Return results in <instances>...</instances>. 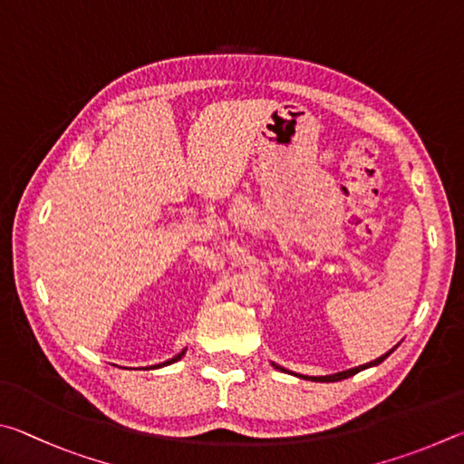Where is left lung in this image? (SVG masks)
<instances>
[{"mask_svg":"<svg viewBox=\"0 0 464 464\" xmlns=\"http://www.w3.org/2000/svg\"><path fill=\"white\" fill-rule=\"evenodd\" d=\"M393 353V348L389 353H385L383 356H379V359H375V361H371V362H367V364H361V367H354V369H346V371H340V372H334V375H324V377H307V375H297V372H294L295 377H304V379H307V381H320V383H334V381H343V379H348V377H353V375H356V372H361V371H364V369H371V367H377V364H381L383 362L389 354ZM275 369H279V371H283V372H289L287 369H283L281 364H277V362H271Z\"/></svg>","mask_w":464,"mask_h":464,"instance_id":"obj_1","label":"left lung"}]
</instances>
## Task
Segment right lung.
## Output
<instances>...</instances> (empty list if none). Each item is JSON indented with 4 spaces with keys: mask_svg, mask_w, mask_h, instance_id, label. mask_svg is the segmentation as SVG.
Masks as SVG:
<instances>
[{
    "mask_svg": "<svg viewBox=\"0 0 464 464\" xmlns=\"http://www.w3.org/2000/svg\"><path fill=\"white\" fill-rule=\"evenodd\" d=\"M185 351H187V348H183V351H181V353H179V354H175V356H173V359H169V361H165V362H160V364H154V367H149V369H160V367H167V364H173V362H177V361H181V359H183V354H185Z\"/></svg>",
    "mask_w": 464,
    "mask_h": 464,
    "instance_id": "add662e5",
    "label": "right lung"
}]
</instances>
